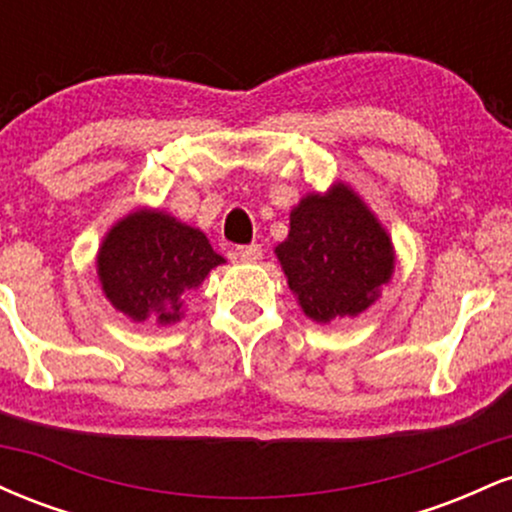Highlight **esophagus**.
Returning <instances> with one entry per match:
<instances>
[{
	"mask_svg": "<svg viewBox=\"0 0 512 512\" xmlns=\"http://www.w3.org/2000/svg\"><path fill=\"white\" fill-rule=\"evenodd\" d=\"M236 257L240 262H257L262 257V248L257 243L240 245V248H236Z\"/></svg>",
	"mask_w": 512,
	"mask_h": 512,
	"instance_id": "obj_1",
	"label": "esophagus"
}]
</instances>
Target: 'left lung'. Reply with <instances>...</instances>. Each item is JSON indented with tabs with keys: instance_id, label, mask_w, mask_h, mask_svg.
<instances>
[{
	"instance_id": "obj_1",
	"label": "left lung",
	"mask_w": 512,
	"mask_h": 512,
	"mask_svg": "<svg viewBox=\"0 0 512 512\" xmlns=\"http://www.w3.org/2000/svg\"><path fill=\"white\" fill-rule=\"evenodd\" d=\"M289 236L274 248L289 289L317 325L356 317L395 274V245L354 187L337 180L291 209Z\"/></svg>"
}]
</instances>
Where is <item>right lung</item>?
<instances>
[{
  "mask_svg": "<svg viewBox=\"0 0 512 512\" xmlns=\"http://www.w3.org/2000/svg\"><path fill=\"white\" fill-rule=\"evenodd\" d=\"M223 262L199 228L163 209L139 207L108 228L98 245L96 272L117 313L163 327L185 317L187 293Z\"/></svg>",
  "mask_w": 512,
  "mask_h": 512,
  "instance_id": "right-lung-1",
  "label": "right lung"
}]
</instances>
